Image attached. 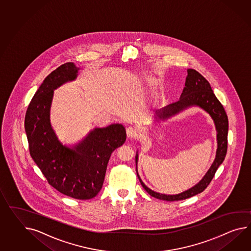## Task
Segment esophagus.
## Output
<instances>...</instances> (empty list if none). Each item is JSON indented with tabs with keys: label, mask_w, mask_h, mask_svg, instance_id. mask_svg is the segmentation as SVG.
<instances>
[{
	"label": "esophagus",
	"mask_w": 251,
	"mask_h": 251,
	"mask_svg": "<svg viewBox=\"0 0 251 251\" xmlns=\"http://www.w3.org/2000/svg\"><path fill=\"white\" fill-rule=\"evenodd\" d=\"M126 132H127L128 138H130V139H134L136 137H138V135H139L138 129L134 128V127H132V126L128 127L127 129H126Z\"/></svg>",
	"instance_id": "34e87169"
}]
</instances>
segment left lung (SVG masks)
<instances>
[{
    "label": "left lung",
    "mask_w": 251,
    "mask_h": 251,
    "mask_svg": "<svg viewBox=\"0 0 251 251\" xmlns=\"http://www.w3.org/2000/svg\"><path fill=\"white\" fill-rule=\"evenodd\" d=\"M188 75L186 77V82L184 87L183 92L180 95L179 100L173 103L167 105L164 108L157 110L154 114L155 122L166 121L171 117L176 115L180 111L186 110L190 107H199L208 113L211 119L213 120L215 128L217 131V143L218 148L216 151V157L214 161L210 168L208 169L207 173L202 177L199 183L196 184L192 188L185 190L181 193L175 195H167L156 192L151 190L147 187L138 173V159L139 154L138 151L136 152V171L137 175L141 181L143 189L147 191L151 196L156 199L167 201H181L185 199H189L190 197L197 195L202 192L210 183L211 179L214 177L215 173L220 167V164L225 159L227 149V131H228V121L226 116V111L224 110L222 104L215 96L213 91L210 87L208 80H206L201 74L198 73L193 69L187 70Z\"/></svg>",
    "instance_id": "8db88e82"
}]
</instances>
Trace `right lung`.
Masks as SVG:
<instances>
[{"label":"right lung","mask_w":251,"mask_h":251,"mask_svg":"<svg viewBox=\"0 0 251 251\" xmlns=\"http://www.w3.org/2000/svg\"><path fill=\"white\" fill-rule=\"evenodd\" d=\"M80 68L67 62L44 79L28 106L25 128L31 158L50 185L64 195L90 200L101 190L111 153L126 141L123 124L95 128L74 146L63 144L50 124L53 92L76 80Z\"/></svg>","instance_id":"add662e5"}]
</instances>
